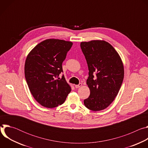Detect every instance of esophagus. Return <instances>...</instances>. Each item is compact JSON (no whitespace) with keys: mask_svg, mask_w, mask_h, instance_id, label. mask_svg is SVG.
<instances>
[{"mask_svg":"<svg viewBox=\"0 0 148 148\" xmlns=\"http://www.w3.org/2000/svg\"><path fill=\"white\" fill-rule=\"evenodd\" d=\"M82 86V84L81 83H79L78 85H75V87L76 88H79V87H81Z\"/></svg>","mask_w":148,"mask_h":148,"instance_id":"1","label":"esophagus"}]
</instances>
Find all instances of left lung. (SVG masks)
<instances>
[{"label": "left lung", "mask_w": 148, "mask_h": 148, "mask_svg": "<svg viewBox=\"0 0 148 148\" xmlns=\"http://www.w3.org/2000/svg\"><path fill=\"white\" fill-rule=\"evenodd\" d=\"M89 70L87 84L89 97L85 106L93 111L107 108L117 96L124 77L122 59L108 42L96 40L80 44Z\"/></svg>", "instance_id": "8db88e82"}]
</instances>
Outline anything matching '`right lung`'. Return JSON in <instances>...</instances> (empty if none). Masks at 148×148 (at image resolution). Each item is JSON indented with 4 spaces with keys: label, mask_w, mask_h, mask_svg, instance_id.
<instances>
[{
    "label": "right lung",
    "mask_w": 148,
    "mask_h": 148,
    "mask_svg": "<svg viewBox=\"0 0 148 148\" xmlns=\"http://www.w3.org/2000/svg\"><path fill=\"white\" fill-rule=\"evenodd\" d=\"M73 46L71 41L46 39L28 54L25 64V78L34 98L46 108L58 107L65 101L71 91L62 71V63Z\"/></svg>",
    "instance_id": "1"
}]
</instances>
